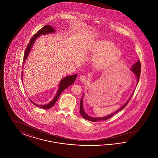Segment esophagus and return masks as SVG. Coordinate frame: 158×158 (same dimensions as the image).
Wrapping results in <instances>:
<instances>
[{
    "label": "esophagus",
    "mask_w": 158,
    "mask_h": 158,
    "mask_svg": "<svg viewBox=\"0 0 158 158\" xmlns=\"http://www.w3.org/2000/svg\"><path fill=\"white\" fill-rule=\"evenodd\" d=\"M80 81L81 82H85L88 81V77L86 76H81L80 77V79H79Z\"/></svg>",
    "instance_id": "obj_1"
}]
</instances>
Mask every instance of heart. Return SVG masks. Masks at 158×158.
<instances>
[{"mask_svg": "<svg viewBox=\"0 0 158 158\" xmlns=\"http://www.w3.org/2000/svg\"><path fill=\"white\" fill-rule=\"evenodd\" d=\"M94 50L98 53L95 63L101 68L109 67L121 56L120 48L114 47V44L109 40L98 41L94 45Z\"/></svg>", "mask_w": 158, "mask_h": 158, "instance_id": "obj_1", "label": "heart"}]
</instances>
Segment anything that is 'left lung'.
<instances>
[{
    "mask_svg": "<svg viewBox=\"0 0 158 158\" xmlns=\"http://www.w3.org/2000/svg\"><path fill=\"white\" fill-rule=\"evenodd\" d=\"M131 70L135 74V77H136V79H137V84L139 82V78H140V70H141V64H140V60H139L135 64H134L132 66V68H131ZM133 94H133H131V95L130 96V98L128 99L127 101L121 107L120 109H118V110H117L116 111H115L114 113H113L108 115H106L105 117H92L89 115H88L84 111V109H83V97H82V98L81 100V102H80V113L82 115L83 118L86 120L90 121H93V122H96V121H102V120H106L109 118H110L111 117H112L113 115H114L115 114H117V113H118L119 111H121L126 105H127L128 102L130 101V99L131 98L132 95Z\"/></svg>",
    "mask_w": 158,
    "mask_h": 158,
    "instance_id": "left-lung-1",
    "label": "left lung"
}]
</instances>
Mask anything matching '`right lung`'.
I'll return each mask as SVG.
<instances>
[{"instance_id":"right-lung-1","label":"right lung","mask_w":158,"mask_h":158,"mask_svg":"<svg viewBox=\"0 0 158 158\" xmlns=\"http://www.w3.org/2000/svg\"><path fill=\"white\" fill-rule=\"evenodd\" d=\"M55 32V30L53 28V27H52V26H50V25H45L42 29L40 30L37 33H35L34 35V36L31 39L30 41L29 44L27 45V48H26L25 52V53H24L23 60V66L24 63L25 62V61L27 60L29 54L30 53L32 47L33 45V44L34 43L35 41L36 40L37 38L41 36V35H45V34H50V33H53V32ZM23 71L22 72V75H23ZM77 76V75L76 74V75L68 76H66V77L63 78L60 81V83H59V88L57 90V94H56V96L54 97V98H53V100L50 103H48V104L42 105H38V104H35L33 102H32V101L30 99L31 101L34 105H36L37 106H38L40 108H42L45 109V110L50 109V108L53 107V105L55 104L56 102L58 99V98L59 97L60 94H61V92L64 90L65 89H66L68 86H69L70 85H72L74 83Z\"/></svg>"}]
</instances>
